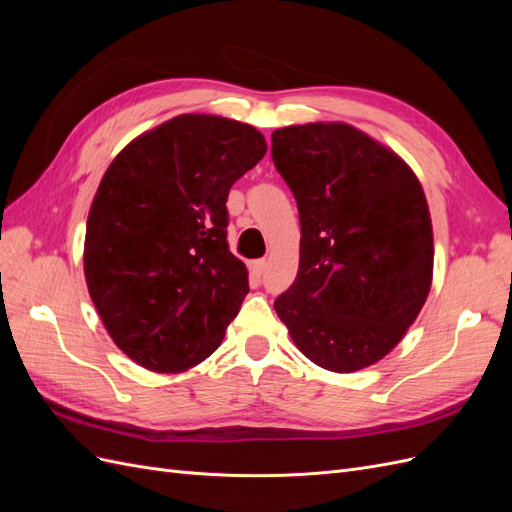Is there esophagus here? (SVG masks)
Listing matches in <instances>:
<instances>
[{
	"label": "esophagus",
	"mask_w": 512,
	"mask_h": 512,
	"mask_svg": "<svg viewBox=\"0 0 512 512\" xmlns=\"http://www.w3.org/2000/svg\"><path fill=\"white\" fill-rule=\"evenodd\" d=\"M250 269H252V273H254L256 277H260V275H262V271L267 269V260H254L252 265H250Z\"/></svg>",
	"instance_id": "obj_1"
}]
</instances>
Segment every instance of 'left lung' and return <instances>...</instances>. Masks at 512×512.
I'll return each instance as SVG.
<instances>
[{
    "instance_id": "1",
    "label": "left lung",
    "mask_w": 512,
    "mask_h": 512,
    "mask_svg": "<svg viewBox=\"0 0 512 512\" xmlns=\"http://www.w3.org/2000/svg\"><path fill=\"white\" fill-rule=\"evenodd\" d=\"M301 220L299 273L273 307L316 365L350 374L406 335L427 301L433 230L412 168L348 123L271 134Z\"/></svg>"
}]
</instances>
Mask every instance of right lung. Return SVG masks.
<instances>
[{
    "label": "right lung",
    "instance_id": "1",
    "mask_svg": "<svg viewBox=\"0 0 512 512\" xmlns=\"http://www.w3.org/2000/svg\"><path fill=\"white\" fill-rule=\"evenodd\" d=\"M265 153V136L247 123L179 115L106 168L87 218L85 280L134 363L179 374L222 344L250 292L228 250L226 200Z\"/></svg>",
    "mask_w": 512,
    "mask_h": 512
}]
</instances>
